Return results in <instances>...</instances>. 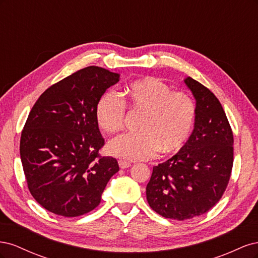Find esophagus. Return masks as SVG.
I'll use <instances>...</instances> for the list:
<instances>
[{
  "label": "esophagus",
  "mask_w": 258,
  "mask_h": 258,
  "mask_svg": "<svg viewBox=\"0 0 258 258\" xmlns=\"http://www.w3.org/2000/svg\"><path fill=\"white\" fill-rule=\"evenodd\" d=\"M118 165H119V168H120V169H127V168L131 167V163H130V162L123 161V160H119V161H118Z\"/></svg>",
  "instance_id": "1"
}]
</instances>
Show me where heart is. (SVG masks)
I'll return each instance as SVG.
<instances>
[{
	"label": "heart",
	"instance_id": "heart-1",
	"mask_svg": "<svg viewBox=\"0 0 258 258\" xmlns=\"http://www.w3.org/2000/svg\"><path fill=\"white\" fill-rule=\"evenodd\" d=\"M123 96L134 111L143 113L139 134L119 135L108 141V155L126 161L146 160L162 154H172L188 139L196 115L189 96L172 91L166 83L147 77L130 84ZM126 116V104L116 92L107 91L96 108L99 127L106 132L119 130Z\"/></svg>",
	"mask_w": 258,
	"mask_h": 258
}]
</instances>
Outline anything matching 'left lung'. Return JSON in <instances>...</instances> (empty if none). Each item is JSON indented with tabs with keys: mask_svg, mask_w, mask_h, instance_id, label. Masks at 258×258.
I'll return each mask as SVG.
<instances>
[{
	"mask_svg": "<svg viewBox=\"0 0 258 258\" xmlns=\"http://www.w3.org/2000/svg\"><path fill=\"white\" fill-rule=\"evenodd\" d=\"M196 100L194 129L174 156L153 168L146 199L156 213L184 221L213 208L229 182L233 136L218 99L191 77L184 79Z\"/></svg>",
	"mask_w": 258,
	"mask_h": 258,
	"instance_id": "1",
	"label": "left lung"
}]
</instances>
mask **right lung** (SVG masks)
<instances>
[{"label":"right lung","instance_id":"obj_1","mask_svg":"<svg viewBox=\"0 0 258 258\" xmlns=\"http://www.w3.org/2000/svg\"><path fill=\"white\" fill-rule=\"evenodd\" d=\"M120 75L87 67L45 90L20 139V158L33 198L49 212L75 217L97 208L119 167L100 157L104 145L96 117L100 98Z\"/></svg>","mask_w":258,"mask_h":258}]
</instances>
